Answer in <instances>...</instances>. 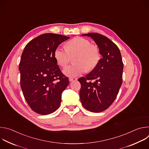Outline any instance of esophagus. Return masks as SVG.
I'll return each mask as SVG.
<instances>
[{"label": "esophagus", "mask_w": 149, "mask_h": 149, "mask_svg": "<svg viewBox=\"0 0 149 149\" xmlns=\"http://www.w3.org/2000/svg\"><path fill=\"white\" fill-rule=\"evenodd\" d=\"M76 80H77V78H72V77L69 78V81L70 82H72V81H76Z\"/></svg>", "instance_id": "34e87169"}]
</instances>
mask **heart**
<instances>
[{
  "mask_svg": "<svg viewBox=\"0 0 149 149\" xmlns=\"http://www.w3.org/2000/svg\"><path fill=\"white\" fill-rule=\"evenodd\" d=\"M65 47H57L54 51V57L58 64L64 67L70 62L71 56L76 55L73 59L75 63L63 70L68 77H77L86 72V69L88 71L94 69L100 59L98 47L91 44V42L86 38L75 37L67 42Z\"/></svg>",
  "mask_w": 149,
  "mask_h": 149,
  "instance_id": "b5f03b06",
  "label": "heart"
}]
</instances>
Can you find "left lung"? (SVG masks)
Instances as JSON below:
<instances>
[{
  "mask_svg": "<svg viewBox=\"0 0 149 149\" xmlns=\"http://www.w3.org/2000/svg\"><path fill=\"white\" fill-rule=\"evenodd\" d=\"M82 35L95 41L102 58L90 73L78 79L80 100L87 110L100 113L110 107L119 92L123 81L121 55L118 47L107 37L97 33Z\"/></svg>",
  "mask_w": 149,
  "mask_h": 149,
  "instance_id": "obj_1",
  "label": "left lung"
}]
</instances>
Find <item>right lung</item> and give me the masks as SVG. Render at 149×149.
I'll return each instance as SVG.
<instances>
[{
    "label": "right lung",
    "mask_w": 149,
    "mask_h": 149,
    "mask_svg": "<svg viewBox=\"0 0 149 149\" xmlns=\"http://www.w3.org/2000/svg\"><path fill=\"white\" fill-rule=\"evenodd\" d=\"M70 37L45 33L31 40L21 56L20 87L31 109L41 115L55 111L61 102L68 78L61 71L54 57L55 49Z\"/></svg>",
    "instance_id": "obj_1"
}]
</instances>
